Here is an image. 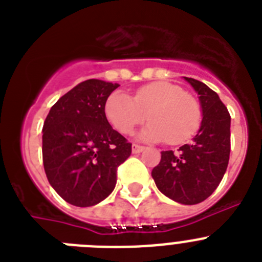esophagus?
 Instances as JSON below:
<instances>
[{
  "instance_id": "esophagus-1",
  "label": "esophagus",
  "mask_w": 262,
  "mask_h": 262,
  "mask_svg": "<svg viewBox=\"0 0 262 262\" xmlns=\"http://www.w3.org/2000/svg\"><path fill=\"white\" fill-rule=\"evenodd\" d=\"M143 149H144V147H143V145L136 144V143H134V144H133V152H134V154H140Z\"/></svg>"
}]
</instances>
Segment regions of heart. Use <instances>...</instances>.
<instances>
[{
	"mask_svg": "<svg viewBox=\"0 0 262 262\" xmlns=\"http://www.w3.org/2000/svg\"><path fill=\"white\" fill-rule=\"evenodd\" d=\"M151 119L140 134L149 142L166 140L177 145L187 142L202 122L200 102L178 85L159 81L139 88L134 98L114 92L105 102V115L118 133L128 135L145 119Z\"/></svg>",
	"mask_w": 262,
	"mask_h": 262,
	"instance_id": "b5f03b06",
	"label": "heart"
}]
</instances>
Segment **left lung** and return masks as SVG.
I'll list each match as a JSON object with an SVG mask.
<instances>
[{
  "label": "left lung",
  "instance_id": "8db88e82",
  "mask_svg": "<svg viewBox=\"0 0 262 262\" xmlns=\"http://www.w3.org/2000/svg\"><path fill=\"white\" fill-rule=\"evenodd\" d=\"M200 94L202 123L193 142L174 151H163L152 170L159 190L184 205L209 198L227 170L231 151V117L219 96L207 85L185 77Z\"/></svg>",
  "mask_w": 262,
  "mask_h": 262
}]
</instances>
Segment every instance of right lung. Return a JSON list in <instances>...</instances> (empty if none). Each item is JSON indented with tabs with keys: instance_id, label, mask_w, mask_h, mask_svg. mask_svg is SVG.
Segmentation results:
<instances>
[{
	"instance_id": "1",
	"label": "right lung",
	"mask_w": 262,
	"mask_h": 262,
	"mask_svg": "<svg viewBox=\"0 0 262 262\" xmlns=\"http://www.w3.org/2000/svg\"><path fill=\"white\" fill-rule=\"evenodd\" d=\"M119 86L86 80L51 107L43 126V165L51 186L78 207L103 201L114 190L118 166L131 155V143L113 129L105 102Z\"/></svg>"
}]
</instances>
